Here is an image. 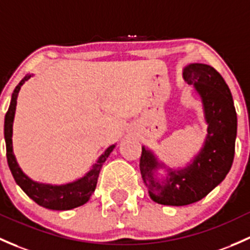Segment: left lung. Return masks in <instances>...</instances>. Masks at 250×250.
Here are the masks:
<instances>
[{
	"label": "left lung",
	"instance_id": "8db88e82",
	"mask_svg": "<svg viewBox=\"0 0 250 250\" xmlns=\"http://www.w3.org/2000/svg\"><path fill=\"white\" fill-rule=\"evenodd\" d=\"M183 78L201 98L207 135L204 146L183 169H170L143 146L140 171L149 198L167 206H185L201 200L217 187L230 171L235 156L237 115L229 86L213 67L190 63ZM167 168V178L156 172Z\"/></svg>",
	"mask_w": 250,
	"mask_h": 250
}]
</instances>
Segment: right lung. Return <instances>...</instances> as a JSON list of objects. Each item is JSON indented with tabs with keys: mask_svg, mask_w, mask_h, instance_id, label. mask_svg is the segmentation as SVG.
Wrapping results in <instances>:
<instances>
[{
	"mask_svg": "<svg viewBox=\"0 0 250 250\" xmlns=\"http://www.w3.org/2000/svg\"><path fill=\"white\" fill-rule=\"evenodd\" d=\"M32 77V74H27L22 80L20 81L19 85L15 87L12 94V101H10L9 109H8L6 117H4V140H6L7 148V162L10 171H12L13 177L19 187L37 202L39 206L45 207L49 209H55V211H67V209L75 208V207L81 206L90 200L92 193L94 191L98 181L99 172H101L102 167L107 157L112 152L116 145H111L105 149V152L99 157L96 164H93L92 169L86 173L83 177L79 178L74 182L67 183V185L61 186H52L45 185V183H39L36 181L31 180L28 176H26L20 169L17 159H15L14 153H13V122H14L15 109H17V99L18 94L21 86Z\"/></svg>",
	"mask_w": 250,
	"mask_h": 250,
	"instance_id": "right-lung-1",
	"label": "right lung"
}]
</instances>
